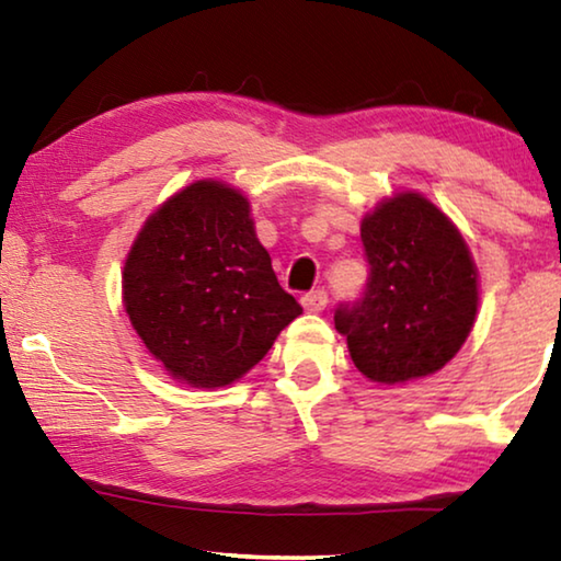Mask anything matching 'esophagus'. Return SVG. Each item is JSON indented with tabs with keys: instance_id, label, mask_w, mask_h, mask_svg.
Masks as SVG:
<instances>
[{
	"instance_id": "34e87169",
	"label": "esophagus",
	"mask_w": 561,
	"mask_h": 561,
	"mask_svg": "<svg viewBox=\"0 0 561 561\" xmlns=\"http://www.w3.org/2000/svg\"><path fill=\"white\" fill-rule=\"evenodd\" d=\"M327 301H329L327 291H324V289H314V291L304 294V297H301V307L307 309V311H311V314H319V311H324Z\"/></svg>"
}]
</instances>
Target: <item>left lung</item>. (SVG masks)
<instances>
[{
	"label": "left lung",
	"instance_id": "8db88e82",
	"mask_svg": "<svg viewBox=\"0 0 561 561\" xmlns=\"http://www.w3.org/2000/svg\"><path fill=\"white\" fill-rule=\"evenodd\" d=\"M360 240L371 267L366 291L334 314L351 360L381 386L440 371L478 317L480 284L468 242L413 190L378 203L360 220Z\"/></svg>",
	"mask_w": 561,
	"mask_h": 561
}]
</instances>
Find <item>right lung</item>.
Segmentation results:
<instances>
[{"instance_id": "1", "label": "right lung", "mask_w": 561, "mask_h": 561, "mask_svg": "<svg viewBox=\"0 0 561 561\" xmlns=\"http://www.w3.org/2000/svg\"><path fill=\"white\" fill-rule=\"evenodd\" d=\"M123 307L153 358L193 388L234 383L301 314L250 203L222 180H195L144 222L123 267Z\"/></svg>"}]
</instances>
